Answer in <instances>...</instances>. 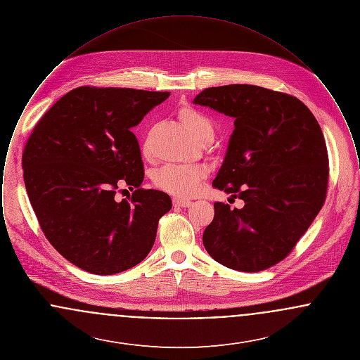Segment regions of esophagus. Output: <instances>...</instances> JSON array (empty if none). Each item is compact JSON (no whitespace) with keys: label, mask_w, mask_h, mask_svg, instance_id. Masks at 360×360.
Masks as SVG:
<instances>
[{"label":"esophagus","mask_w":360,"mask_h":360,"mask_svg":"<svg viewBox=\"0 0 360 360\" xmlns=\"http://www.w3.org/2000/svg\"><path fill=\"white\" fill-rule=\"evenodd\" d=\"M172 204L178 207H188V205H191V201L184 198H172Z\"/></svg>","instance_id":"esophagus-1"}]
</instances>
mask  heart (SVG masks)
I'll use <instances>...</instances> for the list:
<instances>
[{
  "label": "heart",
  "instance_id": "obj_1",
  "mask_svg": "<svg viewBox=\"0 0 360 360\" xmlns=\"http://www.w3.org/2000/svg\"><path fill=\"white\" fill-rule=\"evenodd\" d=\"M178 116L184 125L191 132L200 143H205L214 136V127L212 121L200 110L191 106H182L178 112ZM141 153L148 158L151 154V131L146 135L141 146ZM205 178V169L198 166H178L166 165L156 170L153 175L155 186L163 191H167L178 197H191L194 195L201 181Z\"/></svg>",
  "mask_w": 360,
  "mask_h": 360
}]
</instances>
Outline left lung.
Returning a JSON list of instances; mask_svg holds the SVG:
<instances>
[{"instance_id": "left-lung-1", "label": "left lung", "mask_w": 360, "mask_h": 360, "mask_svg": "<svg viewBox=\"0 0 360 360\" xmlns=\"http://www.w3.org/2000/svg\"><path fill=\"white\" fill-rule=\"evenodd\" d=\"M193 103L235 119L214 188L244 201L214 202L204 247L216 262L245 273L266 270L290 254L326 201V140L308 106L260 86L202 90Z\"/></svg>"}]
</instances>
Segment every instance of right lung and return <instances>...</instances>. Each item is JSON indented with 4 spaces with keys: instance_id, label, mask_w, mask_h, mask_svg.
Returning a JSON list of instances; mask_svg holds the SVG:
<instances>
[{
    "instance_id": "add662e5",
    "label": "right lung",
    "mask_w": 360,
    "mask_h": 360,
    "mask_svg": "<svg viewBox=\"0 0 360 360\" xmlns=\"http://www.w3.org/2000/svg\"><path fill=\"white\" fill-rule=\"evenodd\" d=\"M169 91L77 87L39 120L22 153L24 184L52 247L97 275L132 269L154 245L172 209L160 190L140 188V147L131 128ZM121 184L134 193L115 200Z\"/></svg>"
}]
</instances>
